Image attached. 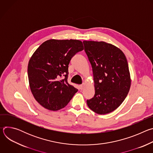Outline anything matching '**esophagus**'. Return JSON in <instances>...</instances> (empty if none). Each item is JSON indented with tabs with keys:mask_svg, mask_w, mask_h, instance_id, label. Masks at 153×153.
Wrapping results in <instances>:
<instances>
[{
	"mask_svg": "<svg viewBox=\"0 0 153 153\" xmlns=\"http://www.w3.org/2000/svg\"><path fill=\"white\" fill-rule=\"evenodd\" d=\"M85 88V83H83L82 85H80V90H83Z\"/></svg>",
	"mask_w": 153,
	"mask_h": 153,
	"instance_id": "1",
	"label": "esophagus"
}]
</instances>
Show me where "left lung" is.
<instances>
[{"instance_id":"8db88e82","label":"left lung","mask_w":153,"mask_h":153,"mask_svg":"<svg viewBox=\"0 0 153 153\" xmlns=\"http://www.w3.org/2000/svg\"><path fill=\"white\" fill-rule=\"evenodd\" d=\"M85 51L91 65L95 94L86 103L99 114L110 113L126 98L131 86L128 64L124 53L105 42H83Z\"/></svg>"}]
</instances>
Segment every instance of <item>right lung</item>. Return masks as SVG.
<instances>
[{"label":"right lung","mask_w":153,"mask_h":153,"mask_svg":"<svg viewBox=\"0 0 153 153\" xmlns=\"http://www.w3.org/2000/svg\"><path fill=\"white\" fill-rule=\"evenodd\" d=\"M83 48L79 40L50 39L34 53L28 65L29 84L34 97L43 107L51 111L60 110L77 92L67 81L68 65Z\"/></svg>","instance_id":"obj_1"}]
</instances>
